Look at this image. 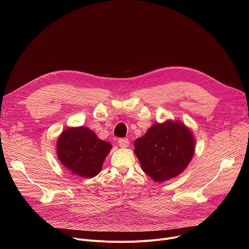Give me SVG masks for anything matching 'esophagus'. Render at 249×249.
Listing matches in <instances>:
<instances>
[{
  "instance_id": "1",
  "label": "esophagus",
  "mask_w": 249,
  "mask_h": 249,
  "mask_svg": "<svg viewBox=\"0 0 249 249\" xmlns=\"http://www.w3.org/2000/svg\"><path fill=\"white\" fill-rule=\"evenodd\" d=\"M118 145L122 148H126L129 146V140L126 138H120L118 140Z\"/></svg>"
}]
</instances>
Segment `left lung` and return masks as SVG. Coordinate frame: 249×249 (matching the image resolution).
I'll return each mask as SVG.
<instances>
[{"instance_id": "1", "label": "left lung", "mask_w": 249, "mask_h": 249, "mask_svg": "<svg viewBox=\"0 0 249 249\" xmlns=\"http://www.w3.org/2000/svg\"><path fill=\"white\" fill-rule=\"evenodd\" d=\"M195 142L189 129L179 122L153 125L136 139L134 147L142 168L156 182L180 174L194 155Z\"/></svg>"}]
</instances>
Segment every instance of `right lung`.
Segmentation results:
<instances>
[{"instance_id":"right-lung-1","label":"right lung","mask_w":249,"mask_h":249,"mask_svg":"<svg viewBox=\"0 0 249 249\" xmlns=\"http://www.w3.org/2000/svg\"><path fill=\"white\" fill-rule=\"evenodd\" d=\"M110 149V143L98 139L89 128H69L58 139L57 155L70 172L91 178L100 172Z\"/></svg>"}]
</instances>
